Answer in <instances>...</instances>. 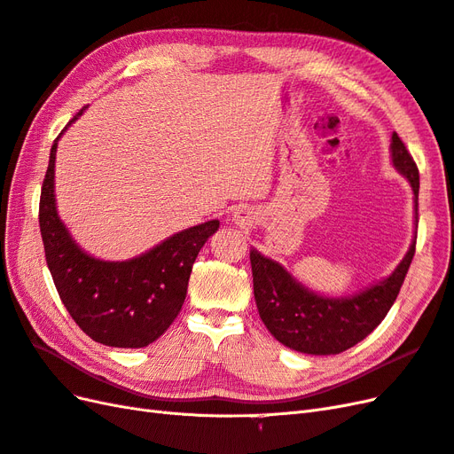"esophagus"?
<instances>
[{
    "label": "esophagus",
    "instance_id": "1",
    "mask_svg": "<svg viewBox=\"0 0 454 454\" xmlns=\"http://www.w3.org/2000/svg\"><path fill=\"white\" fill-rule=\"evenodd\" d=\"M240 214H242V212H237V217H239V219H242V215H240Z\"/></svg>",
    "mask_w": 454,
    "mask_h": 454
}]
</instances>
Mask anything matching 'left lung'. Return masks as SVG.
I'll use <instances>...</instances> for the list:
<instances>
[{"label":"left lung","mask_w":454,"mask_h":454,"mask_svg":"<svg viewBox=\"0 0 454 454\" xmlns=\"http://www.w3.org/2000/svg\"><path fill=\"white\" fill-rule=\"evenodd\" d=\"M392 164L403 174L415 193V222L419 223V168L405 144L392 134ZM417 235L402 263L388 278L350 297H324L299 284L280 263L257 250L250 252L254 295L261 320L274 339L287 348L329 356L358 345L384 320L400 294L411 261L415 255Z\"/></svg>","instance_id":"1"}]
</instances>
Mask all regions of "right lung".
Returning <instances> with one entry per match:
<instances>
[{"mask_svg": "<svg viewBox=\"0 0 454 454\" xmlns=\"http://www.w3.org/2000/svg\"><path fill=\"white\" fill-rule=\"evenodd\" d=\"M81 114L83 109L67 127ZM59 138L51 147L39 199V229L54 286L75 324L92 340L115 348H144L167 332L180 314L191 269L219 222L212 219L176 232L129 261H102L89 255L72 239L54 202Z\"/></svg>", "mask_w": 454, "mask_h": 454, "instance_id": "add662e5", "label": "right lung"}]
</instances>
